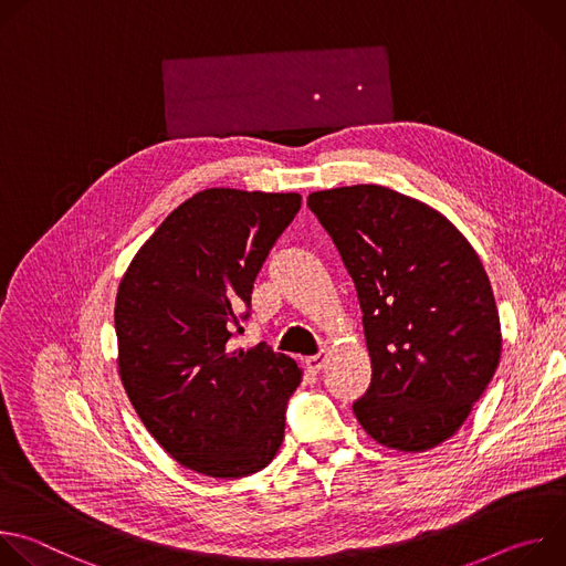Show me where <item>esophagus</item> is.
Wrapping results in <instances>:
<instances>
[{
  "instance_id": "esophagus-1",
  "label": "esophagus",
  "mask_w": 566,
  "mask_h": 566,
  "mask_svg": "<svg viewBox=\"0 0 566 566\" xmlns=\"http://www.w3.org/2000/svg\"><path fill=\"white\" fill-rule=\"evenodd\" d=\"M325 363H327V354H317V356L304 358V367H306L308 371H313V374H317L322 367H325Z\"/></svg>"
}]
</instances>
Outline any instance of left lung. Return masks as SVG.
<instances>
[{"mask_svg":"<svg viewBox=\"0 0 566 566\" xmlns=\"http://www.w3.org/2000/svg\"><path fill=\"white\" fill-rule=\"evenodd\" d=\"M356 284L371 382L354 402L363 430L398 452L448 441L502 356L491 280L470 241L428 203L360 184L311 192Z\"/></svg>","mask_w":566,"mask_h":566,"instance_id":"left-lung-1","label":"left lung"}]
</instances>
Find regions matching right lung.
I'll return each instance as SVG.
<instances>
[{
    "label": "right lung",
    "mask_w": 566,
    "mask_h": 566,
    "mask_svg": "<svg viewBox=\"0 0 566 566\" xmlns=\"http://www.w3.org/2000/svg\"><path fill=\"white\" fill-rule=\"evenodd\" d=\"M300 201L297 192L201 190L166 217L120 277V382L156 443L192 472L247 476L282 446L302 369L264 343L244 349L230 336Z\"/></svg>",
    "instance_id": "1"
}]
</instances>
